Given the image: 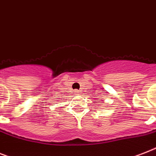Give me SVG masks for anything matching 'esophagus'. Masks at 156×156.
I'll use <instances>...</instances> for the list:
<instances>
[{"label": "esophagus", "mask_w": 156, "mask_h": 156, "mask_svg": "<svg viewBox=\"0 0 156 156\" xmlns=\"http://www.w3.org/2000/svg\"><path fill=\"white\" fill-rule=\"evenodd\" d=\"M74 94H78V92H79V91L77 90H74Z\"/></svg>", "instance_id": "1"}]
</instances>
